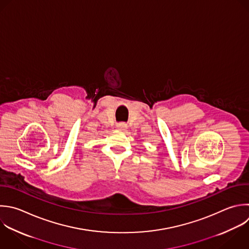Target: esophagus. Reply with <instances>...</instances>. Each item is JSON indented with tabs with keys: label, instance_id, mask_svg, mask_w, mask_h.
<instances>
[{
	"label": "esophagus",
	"instance_id": "esophagus-1",
	"mask_svg": "<svg viewBox=\"0 0 249 249\" xmlns=\"http://www.w3.org/2000/svg\"><path fill=\"white\" fill-rule=\"evenodd\" d=\"M117 128L120 129V130H124H124L127 129V125L125 124H124V123H121V124H117Z\"/></svg>",
	"mask_w": 249,
	"mask_h": 249
}]
</instances>
